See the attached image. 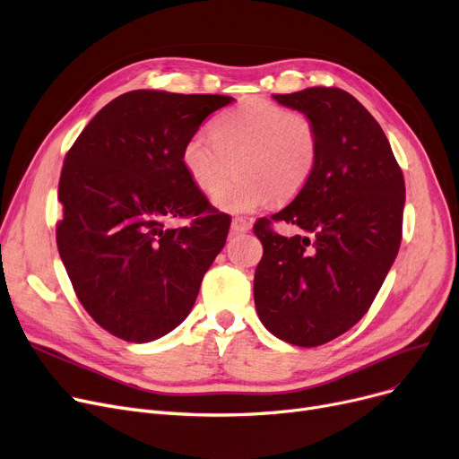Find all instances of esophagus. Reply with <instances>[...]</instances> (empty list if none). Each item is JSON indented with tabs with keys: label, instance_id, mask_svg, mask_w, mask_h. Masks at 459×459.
Here are the masks:
<instances>
[{
	"label": "esophagus",
	"instance_id": "34e87169",
	"mask_svg": "<svg viewBox=\"0 0 459 459\" xmlns=\"http://www.w3.org/2000/svg\"><path fill=\"white\" fill-rule=\"evenodd\" d=\"M251 229V221L246 217H234L232 223H230V230L234 234H240V232H247Z\"/></svg>",
	"mask_w": 459,
	"mask_h": 459
}]
</instances>
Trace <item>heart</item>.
<instances>
[{"mask_svg":"<svg viewBox=\"0 0 459 459\" xmlns=\"http://www.w3.org/2000/svg\"><path fill=\"white\" fill-rule=\"evenodd\" d=\"M316 159L313 119L263 97L223 112L212 134L193 133L182 150L184 169L204 195H213L234 168L238 170L215 196L227 212H255L273 198H292L309 182Z\"/></svg>","mask_w":459,"mask_h":459,"instance_id":"b5f03b06","label":"heart"}]
</instances>
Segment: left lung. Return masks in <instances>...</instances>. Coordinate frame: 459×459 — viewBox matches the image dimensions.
<instances>
[{
	"instance_id": "left-lung-1",
	"label": "left lung",
	"mask_w": 459,
	"mask_h": 459,
	"mask_svg": "<svg viewBox=\"0 0 459 459\" xmlns=\"http://www.w3.org/2000/svg\"><path fill=\"white\" fill-rule=\"evenodd\" d=\"M273 99L313 119L318 159L294 201L253 225L264 247L255 306L279 340L318 347L360 321L381 289L402 244L405 180L385 131L351 93L318 86ZM273 222L307 234L281 237Z\"/></svg>"
}]
</instances>
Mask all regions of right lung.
<instances>
[{"mask_svg": "<svg viewBox=\"0 0 459 459\" xmlns=\"http://www.w3.org/2000/svg\"><path fill=\"white\" fill-rule=\"evenodd\" d=\"M229 95L134 90L95 114L65 155L57 251L84 309L108 333L148 343L180 325L223 249L230 217L184 169L182 150ZM187 216L169 230V218Z\"/></svg>", "mask_w": 459, "mask_h": 459, "instance_id": "obj_1", "label": "right lung"}]
</instances>
